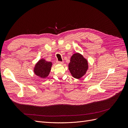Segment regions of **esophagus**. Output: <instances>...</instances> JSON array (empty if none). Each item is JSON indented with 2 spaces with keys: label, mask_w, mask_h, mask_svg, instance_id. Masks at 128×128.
<instances>
[{
  "label": "esophagus",
  "mask_w": 128,
  "mask_h": 128,
  "mask_svg": "<svg viewBox=\"0 0 128 128\" xmlns=\"http://www.w3.org/2000/svg\"><path fill=\"white\" fill-rule=\"evenodd\" d=\"M56 63L58 64H63L64 62L63 61H57Z\"/></svg>",
  "instance_id": "esophagus-1"
}]
</instances>
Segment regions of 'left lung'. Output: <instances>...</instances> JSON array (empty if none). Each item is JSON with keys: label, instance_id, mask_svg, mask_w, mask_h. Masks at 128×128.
<instances>
[{"label": "left lung", "instance_id": "obj_1", "mask_svg": "<svg viewBox=\"0 0 128 128\" xmlns=\"http://www.w3.org/2000/svg\"><path fill=\"white\" fill-rule=\"evenodd\" d=\"M69 69L72 76L79 79L86 74L88 68L87 60L79 53H75L71 57Z\"/></svg>", "mask_w": 128, "mask_h": 128}]
</instances>
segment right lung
<instances>
[{"label":"right lung","instance_id":"right-lung-1","mask_svg":"<svg viewBox=\"0 0 128 128\" xmlns=\"http://www.w3.org/2000/svg\"><path fill=\"white\" fill-rule=\"evenodd\" d=\"M51 66L52 62L42 59L36 64L34 68V72L37 76L42 78H45L48 75Z\"/></svg>","mask_w":128,"mask_h":128}]
</instances>
